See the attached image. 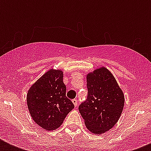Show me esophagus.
I'll return each instance as SVG.
<instances>
[{
    "label": "esophagus",
    "instance_id": "esophagus-1",
    "mask_svg": "<svg viewBox=\"0 0 151 151\" xmlns=\"http://www.w3.org/2000/svg\"><path fill=\"white\" fill-rule=\"evenodd\" d=\"M72 102H73L74 106H75V107H77V106H78V99H72Z\"/></svg>",
    "mask_w": 151,
    "mask_h": 151
}]
</instances>
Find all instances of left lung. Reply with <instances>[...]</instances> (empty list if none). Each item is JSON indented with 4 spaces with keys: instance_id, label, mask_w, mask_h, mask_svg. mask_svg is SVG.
<instances>
[{
    "instance_id": "obj_1",
    "label": "left lung",
    "mask_w": 151,
    "mask_h": 151,
    "mask_svg": "<svg viewBox=\"0 0 151 151\" xmlns=\"http://www.w3.org/2000/svg\"><path fill=\"white\" fill-rule=\"evenodd\" d=\"M87 99L79 105L85 126L95 134L104 133L114 126L124 103L122 89L105 67L87 75Z\"/></svg>"
}]
</instances>
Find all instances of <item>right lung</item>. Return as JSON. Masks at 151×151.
I'll return each mask as SVG.
<instances>
[{"instance_id":"right-lung-1","label":"right lung","mask_w":151,"mask_h":151,"mask_svg":"<svg viewBox=\"0 0 151 151\" xmlns=\"http://www.w3.org/2000/svg\"><path fill=\"white\" fill-rule=\"evenodd\" d=\"M63 78L61 70H51L37 81L27 93V106L32 118L46 130L58 129L74 108L66 96Z\"/></svg>"}]
</instances>
